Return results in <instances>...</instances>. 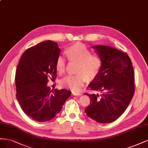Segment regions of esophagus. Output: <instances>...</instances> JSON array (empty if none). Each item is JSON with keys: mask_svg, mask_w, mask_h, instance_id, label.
I'll use <instances>...</instances> for the list:
<instances>
[{"mask_svg": "<svg viewBox=\"0 0 148 148\" xmlns=\"http://www.w3.org/2000/svg\"><path fill=\"white\" fill-rule=\"evenodd\" d=\"M73 95H74V96H79V95H81V93L78 92H73Z\"/></svg>", "mask_w": 148, "mask_h": 148, "instance_id": "34e87169", "label": "esophagus"}]
</instances>
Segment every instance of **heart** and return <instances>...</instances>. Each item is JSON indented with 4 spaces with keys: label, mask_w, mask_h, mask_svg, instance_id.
<instances>
[{
    "label": "heart",
    "mask_w": 148,
    "mask_h": 148,
    "mask_svg": "<svg viewBox=\"0 0 148 148\" xmlns=\"http://www.w3.org/2000/svg\"><path fill=\"white\" fill-rule=\"evenodd\" d=\"M91 51L87 46L77 43L66 50L65 53L70 61H77L75 72L73 75H68L61 80L62 86L77 91L82 88L87 80L93 79L97 74L101 67V61L99 56ZM56 69L60 74L63 73L66 68V61L63 56L56 59Z\"/></svg>",
    "instance_id": "obj_1"
}]
</instances>
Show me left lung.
I'll return each mask as SVG.
<instances>
[{"mask_svg": "<svg viewBox=\"0 0 148 148\" xmlns=\"http://www.w3.org/2000/svg\"><path fill=\"white\" fill-rule=\"evenodd\" d=\"M92 48L101 59V66L88 85L93 93L84 94L90 98L85 112L98 123H111L124 112L134 95V71L126 53L109 46Z\"/></svg>", "mask_w": 148, "mask_h": 148, "instance_id": "left-lung-1", "label": "left lung"}]
</instances>
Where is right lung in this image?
Wrapping results in <instances>:
<instances>
[{
    "instance_id": "right-lung-1",
    "label": "right lung",
    "mask_w": 148,
    "mask_h": 148,
    "mask_svg": "<svg viewBox=\"0 0 148 148\" xmlns=\"http://www.w3.org/2000/svg\"><path fill=\"white\" fill-rule=\"evenodd\" d=\"M60 52L57 43L42 42L24 52L17 66V100L23 112L37 122L53 119L71 94L68 90H51L47 86L50 78L56 79Z\"/></svg>"
}]
</instances>
